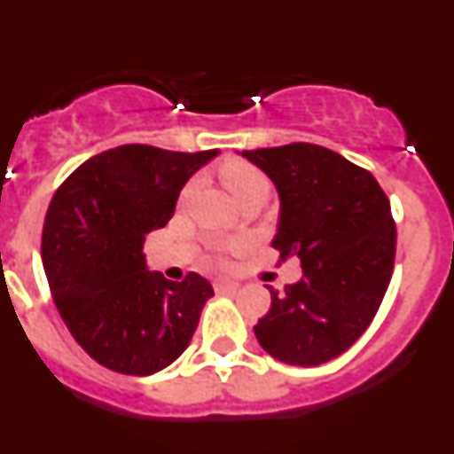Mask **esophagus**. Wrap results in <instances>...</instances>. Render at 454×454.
<instances>
[{"label": "esophagus", "mask_w": 454, "mask_h": 454, "mask_svg": "<svg viewBox=\"0 0 454 454\" xmlns=\"http://www.w3.org/2000/svg\"><path fill=\"white\" fill-rule=\"evenodd\" d=\"M214 286H215V291H230L231 293L239 288V284L231 282V279H215Z\"/></svg>", "instance_id": "34e87169"}]
</instances>
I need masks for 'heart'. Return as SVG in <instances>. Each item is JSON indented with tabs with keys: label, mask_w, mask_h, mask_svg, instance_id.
Segmentation results:
<instances>
[{
	"label": "heart",
	"mask_w": 454,
	"mask_h": 454,
	"mask_svg": "<svg viewBox=\"0 0 454 454\" xmlns=\"http://www.w3.org/2000/svg\"><path fill=\"white\" fill-rule=\"evenodd\" d=\"M220 177H223L224 186L230 188V192L234 195V200L247 198V195H254V192H266L268 195V179L262 170H256L254 166L243 161H230L220 168ZM195 191V182L188 184L184 188L182 198L186 200L191 192Z\"/></svg>",
	"instance_id": "b5f03b06"
}]
</instances>
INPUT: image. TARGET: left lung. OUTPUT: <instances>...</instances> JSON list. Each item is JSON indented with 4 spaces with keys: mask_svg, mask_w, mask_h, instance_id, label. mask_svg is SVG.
<instances>
[{
    "mask_svg": "<svg viewBox=\"0 0 454 454\" xmlns=\"http://www.w3.org/2000/svg\"><path fill=\"white\" fill-rule=\"evenodd\" d=\"M279 195L272 247L298 259L302 279L270 288V311L254 325L277 362L320 366L348 350L375 318L391 282L395 224L371 172L311 143L240 152Z\"/></svg>",
    "mask_w": 454,
    "mask_h": 454,
    "instance_id": "obj_1",
    "label": "left lung"
}]
</instances>
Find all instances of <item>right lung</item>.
Masks as SVG:
<instances>
[{
	"label": "right lung",
	"instance_id": "obj_1",
	"mask_svg": "<svg viewBox=\"0 0 454 454\" xmlns=\"http://www.w3.org/2000/svg\"><path fill=\"white\" fill-rule=\"evenodd\" d=\"M215 156L122 145L88 159L56 191L43 268L70 334L108 371L154 375L198 330L211 284L198 272L170 282L150 270L143 243L166 227L182 188Z\"/></svg>",
	"mask_w": 454,
	"mask_h": 454
}]
</instances>
